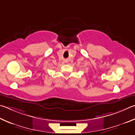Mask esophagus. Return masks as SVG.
Here are the masks:
<instances>
[{"instance_id": "esophagus-1", "label": "esophagus", "mask_w": 135, "mask_h": 135, "mask_svg": "<svg viewBox=\"0 0 135 135\" xmlns=\"http://www.w3.org/2000/svg\"><path fill=\"white\" fill-rule=\"evenodd\" d=\"M65 62H68V61H67V60H66V61H65Z\"/></svg>"}]
</instances>
